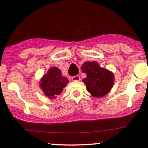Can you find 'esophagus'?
<instances>
[{
    "label": "esophagus",
    "instance_id": "obj_1",
    "mask_svg": "<svg viewBox=\"0 0 148 148\" xmlns=\"http://www.w3.org/2000/svg\"><path fill=\"white\" fill-rule=\"evenodd\" d=\"M72 79L73 81H79L80 80V76L79 75H76L74 76H72Z\"/></svg>",
    "mask_w": 148,
    "mask_h": 148
}]
</instances>
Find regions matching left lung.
I'll return each instance as SVG.
<instances>
[{
  "mask_svg": "<svg viewBox=\"0 0 148 148\" xmlns=\"http://www.w3.org/2000/svg\"><path fill=\"white\" fill-rule=\"evenodd\" d=\"M81 70L87 74L83 81L88 92L95 97H101L109 92L114 83L113 73L99 67L95 61L86 62L81 66Z\"/></svg>",
  "mask_w": 148,
  "mask_h": 148,
  "instance_id": "8db88e82",
  "label": "left lung"
}]
</instances>
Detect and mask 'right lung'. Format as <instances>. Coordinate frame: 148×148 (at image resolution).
I'll return each instance as SVG.
<instances>
[{
  "mask_svg": "<svg viewBox=\"0 0 148 148\" xmlns=\"http://www.w3.org/2000/svg\"><path fill=\"white\" fill-rule=\"evenodd\" d=\"M67 84L68 79L62 75L60 69L53 67L43 76L40 86L46 95L53 99L61 94Z\"/></svg>",
  "mask_w": 148,
  "mask_h": 148,
  "instance_id": "1",
  "label": "right lung"
}]
</instances>
